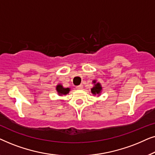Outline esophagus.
<instances>
[{"mask_svg":"<svg viewBox=\"0 0 155 155\" xmlns=\"http://www.w3.org/2000/svg\"><path fill=\"white\" fill-rule=\"evenodd\" d=\"M82 87H83V85H82V84H80V85L76 86V88H77L78 90H81V89H82Z\"/></svg>","mask_w":155,"mask_h":155,"instance_id":"1","label":"esophagus"}]
</instances>
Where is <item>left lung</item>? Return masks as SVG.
<instances>
[{
  "label": "left lung",
  "instance_id": "1",
  "mask_svg": "<svg viewBox=\"0 0 155 155\" xmlns=\"http://www.w3.org/2000/svg\"><path fill=\"white\" fill-rule=\"evenodd\" d=\"M93 83H94V87L91 89V92L94 95L99 94L101 92V90H102L100 83L97 82L96 80H93Z\"/></svg>",
  "mask_w": 155,
  "mask_h": 155
}]
</instances>
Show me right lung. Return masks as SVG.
Returning a JSON list of instances; mask_svg holds the SVG:
<instances>
[{"mask_svg":"<svg viewBox=\"0 0 155 155\" xmlns=\"http://www.w3.org/2000/svg\"><path fill=\"white\" fill-rule=\"evenodd\" d=\"M70 88H64L61 84H58L56 86V91L59 95H65L70 92Z\"/></svg>","mask_w":155,"mask_h":155,"instance_id":"right-lung-1","label":"right lung"}]
</instances>
